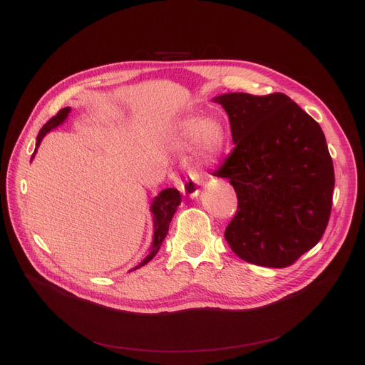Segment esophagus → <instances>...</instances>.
I'll use <instances>...</instances> for the list:
<instances>
[{
	"mask_svg": "<svg viewBox=\"0 0 365 365\" xmlns=\"http://www.w3.org/2000/svg\"><path fill=\"white\" fill-rule=\"evenodd\" d=\"M201 183V178L198 173H192V175L189 176V179H186L185 182L180 183V190L182 194L189 197V198H197L200 190H198V186Z\"/></svg>",
	"mask_w": 365,
	"mask_h": 365,
	"instance_id": "1",
	"label": "esophagus"
}]
</instances>
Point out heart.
<instances>
[{"label": "heart", "mask_w": 365, "mask_h": 365, "mask_svg": "<svg viewBox=\"0 0 365 365\" xmlns=\"http://www.w3.org/2000/svg\"><path fill=\"white\" fill-rule=\"evenodd\" d=\"M171 143L176 149H186L194 145L195 157L201 163H212L223 149L225 127L213 115L198 120L187 118L176 127Z\"/></svg>", "instance_id": "b5f03b06"}]
</instances>
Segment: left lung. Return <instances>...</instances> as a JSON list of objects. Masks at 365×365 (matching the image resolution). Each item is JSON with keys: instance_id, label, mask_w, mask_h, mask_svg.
Masks as SVG:
<instances>
[{"instance_id": "obj_1", "label": "left lung", "mask_w": 365, "mask_h": 365, "mask_svg": "<svg viewBox=\"0 0 365 365\" xmlns=\"http://www.w3.org/2000/svg\"><path fill=\"white\" fill-rule=\"evenodd\" d=\"M213 102L226 110L235 145L216 171L238 197L225 240L248 263L290 266L329 223L334 167L324 133L282 93H226Z\"/></svg>"}]
</instances>
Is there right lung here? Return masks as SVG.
<instances>
[{
  "label": "right lung",
  "mask_w": 365,
  "mask_h": 365,
  "mask_svg": "<svg viewBox=\"0 0 365 365\" xmlns=\"http://www.w3.org/2000/svg\"><path fill=\"white\" fill-rule=\"evenodd\" d=\"M71 112V108H63L59 110V113L56 115V117H53L41 130L40 133H38L36 136V142H35V150L32 153L31 157V161L34 160L35 153H36V149L40 148L41 145V140L44 139V136L47 133H50L51 130H54L56 127H59L61 124H63L68 118V115ZM182 202V197H180V192L178 189L175 187H167V189H163L161 192L152 200L150 202V208L149 212L152 215V225H153V235H152V242H150V247L149 250L145 256V259L138 264L134 266L131 271H136L139 269V267L145 266L148 262H150L153 257H155V255L158 253V250L161 248V244L164 241V238L167 237V232H168V226H170V222L173 219V216H175L178 207L180 205Z\"/></svg>",
  "instance_id": "add662e5"
}]
</instances>
